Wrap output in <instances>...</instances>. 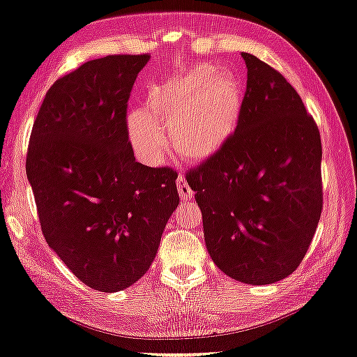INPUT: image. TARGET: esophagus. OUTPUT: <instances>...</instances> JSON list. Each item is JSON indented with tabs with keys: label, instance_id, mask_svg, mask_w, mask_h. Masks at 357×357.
<instances>
[{
	"label": "esophagus",
	"instance_id": "1",
	"mask_svg": "<svg viewBox=\"0 0 357 357\" xmlns=\"http://www.w3.org/2000/svg\"><path fill=\"white\" fill-rule=\"evenodd\" d=\"M176 184H178V192L181 195V199L183 200H190L194 197V190L189 188L188 181H185L184 176H179L176 179Z\"/></svg>",
	"mask_w": 357,
	"mask_h": 357
}]
</instances>
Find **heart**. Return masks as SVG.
Here are the masks:
<instances>
[{
    "label": "heart",
    "instance_id": "1",
    "mask_svg": "<svg viewBox=\"0 0 357 357\" xmlns=\"http://www.w3.org/2000/svg\"><path fill=\"white\" fill-rule=\"evenodd\" d=\"M245 107V83L232 72L197 63L147 88L146 109L128 115V136L137 155L158 163L169 146L190 162H206L229 146Z\"/></svg>",
    "mask_w": 357,
    "mask_h": 357
}]
</instances>
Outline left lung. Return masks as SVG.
Returning a JSON list of instances; mask_svg holds the SVG:
<instances>
[{"label":"left lung","instance_id":"left-lung-1","mask_svg":"<svg viewBox=\"0 0 357 357\" xmlns=\"http://www.w3.org/2000/svg\"><path fill=\"white\" fill-rule=\"evenodd\" d=\"M242 57L248 72L237 135L185 179L215 264L243 284L266 285L294 273L314 237L322 144L314 119L282 73L248 52Z\"/></svg>","mask_w":357,"mask_h":357}]
</instances>
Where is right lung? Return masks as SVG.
<instances>
[{
	"mask_svg": "<svg viewBox=\"0 0 357 357\" xmlns=\"http://www.w3.org/2000/svg\"><path fill=\"white\" fill-rule=\"evenodd\" d=\"M149 54L88 61L47 89L31 128L26 178L43 236L94 290L146 274L176 210L178 173L136 162L126 109Z\"/></svg>",
	"mask_w": 357,
	"mask_h": 357,
	"instance_id": "right-lung-1",
	"label": "right lung"
}]
</instances>
